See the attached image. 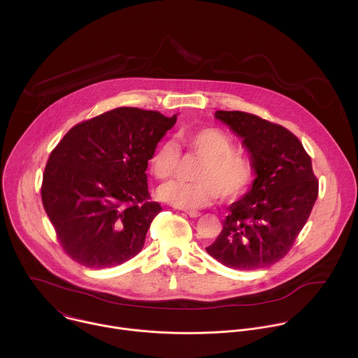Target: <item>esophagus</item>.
I'll return each instance as SVG.
<instances>
[{
    "mask_svg": "<svg viewBox=\"0 0 358 358\" xmlns=\"http://www.w3.org/2000/svg\"><path fill=\"white\" fill-rule=\"evenodd\" d=\"M189 218H199L201 217V213H196V211H184Z\"/></svg>",
    "mask_w": 358,
    "mask_h": 358,
    "instance_id": "1",
    "label": "esophagus"
}]
</instances>
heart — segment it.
<instances>
[{"mask_svg": "<svg viewBox=\"0 0 358 358\" xmlns=\"http://www.w3.org/2000/svg\"><path fill=\"white\" fill-rule=\"evenodd\" d=\"M182 145L201 159L194 171V182H170L160 189V196L182 210L208 207L217 198L235 199L250 185L255 174L249 157L234 150L232 138L220 129L201 127L180 134ZM178 148L162 141L148 160L150 171L160 181L174 177L178 164Z\"/></svg>", "mask_w": 358, "mask_h": 358, "instance_id": "b5f03b06", "label": "heart"}]
</instances>
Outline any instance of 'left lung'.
Wrapping results in <instances>:
<instances>
[{
    "mask_svg": "<svg viewBox=\"0 0 358 358\" xmlns=\"http://www.w3.org/2000/svg\"><path fill=\"white\" fill-rule=\"evenodd\" d=\"M215 117L243 140L257 178L228 208L221 234L206 249L232 269L273 265L286 257L317 199L312 159L280 124L239 110H218Z\"/></svg>",
    "mask_w": 358,
    "mask_h": 358,
    "instance_id": "obj_1",
    "label": "left lung"
}]
</instances>
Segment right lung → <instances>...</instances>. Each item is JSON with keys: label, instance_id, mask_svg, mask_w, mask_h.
<instances>
[{"label": "right lung", "instance_id": "obj_1", "mask_svg": "<svg viewBox=\"0 0 358 358\" xmlns=\"http://www.w3.org/2000/svg\"><path fill=\"white\" fill-rule=\"evenodd\" d=\"M177 122L117 108L73 126L48 159L41 196L61 246L94 269L122 265L143 249L163 210L150 199L147 166Z\"/></svg>", "mask_w": 358, "mask_h": 358}]
</instances>
